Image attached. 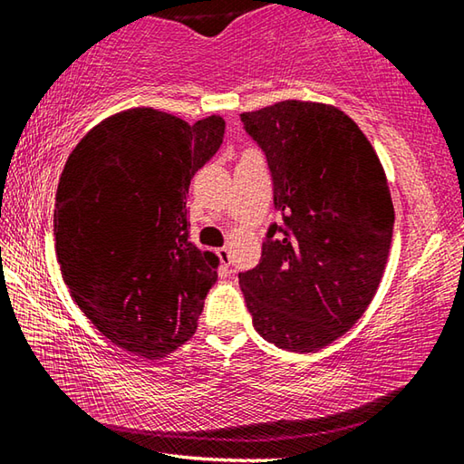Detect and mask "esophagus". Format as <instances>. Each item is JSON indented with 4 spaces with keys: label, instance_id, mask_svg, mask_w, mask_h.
Listing matches in <instances>:
<instances>
[{
    "label": "esophagus",
    "instance_id": "34e87169",
    "mask_svg": "<svg viewBox=\"0 0 464 464\" xmlns=\"http://www.w3.org/2000/svg\"><path fill=\"white\" fill-rule=\"evenodd\" d=\"M217 256H218V260H221V266L223 268H229L231 266V249L229 247H221V249H217Z\"/></svg>",
    "mask_w": 464,
    "mask_h": 464
}]
</instances>
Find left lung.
<instances>
[{
  "label": "left lung",
  "mask_w": 464,
  "mask_h": 464,
  "mask_svg": "<svg viewBox=\"0 0 464 464\" xmlns=\"http://www.w3.org/2000/svg\"><path fill=\"white\" fill-rule=\"evenodd\" d=\"M239 119L266 155L282 215L260 264L239 274L241 293L266 342L309 354L348 332L379 288L395 223L387 178L334 106L286 100Z\"/></svg>",
  "instance_id": "8db88e82"
}]
</instances>
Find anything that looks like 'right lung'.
Returning a JSON list of instances; mask_svg holds the SVG:
<instances>
[{"label":"right lung","mask_w":464,"mask_h":464,"mask_svg":"<svg viewBox=\"0 0 464 464\" xmlns=\"http://www.w3.org/2000/svg\"><path fill=\"white\" fill-rule=\"evenodd\" d=\"M223 137L221 116L188 124L130 108L93 127L59 178L63 280L98 332L132 354L166 356L198 325L218 257L190 241L186 194Z\"/></svg>","instance_id":"obj_1"}]
</instances>
